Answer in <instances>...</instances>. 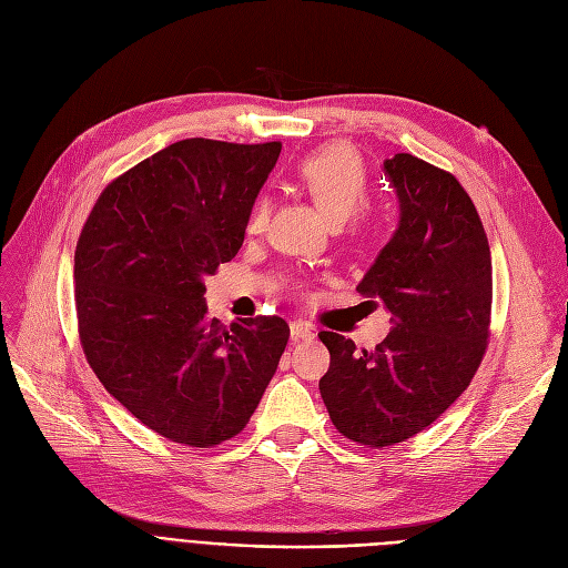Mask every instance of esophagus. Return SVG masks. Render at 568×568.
<instances>
[{"label": "esophagus", "instance_id": "1", "mask_svg": "<svg viewBox=\"0 0 568 568\" xmlns=\"http://www.w3.org/2000/svg\"><path fill=\"white\" fill-rule=\"evenodd\" d=\"M291 337L293 339H312L314 337V328L303 324V322H291Z\"/></svg>", "mask_w": 568, "mask_h": 568}]
</instances>
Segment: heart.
<instances>
[{"mask_svg": "<svg viewBox=\"0 0 568 568\" xmlns=\"http://www.w3.org/2000/svg\"><path fill=\"white\" fill-rule=\"evenodd\" d=\"M296 181L305 189V193L314 200V205L322 210V214L333 221H347L368 195V172L363 163L361 153L343 142L326 144L322 149L312 151L298 161ZM267 221V200L258 195L246 210L244 231L246 233H261ZM352 233L358 237H366L373 233V223L366 216H356L352 223Z\"/></svg>", "mask_w": 568, "mask_h": 568, "instance_id": "1", "label": "heart"}]
</instances>
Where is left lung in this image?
Masks as SVG:
<instances>
[{"label":"left lung","mask_w":568,"mask_h":568,"mask_svg":"<svg viewBox=\"0 0 568 568\" xmlns=\"http://www.w3.org/2000/svg\"><path fill=\"white\" fill-rule=\"evenodd\" d=\"M400 205L394 237L356 291L392 312L375 349L322 331L331 368L320 392L345 438L373 449L417 436L470 384L487 349L491 254L455 174L410 153L384 161Z\"/></svg>","instance_id":"8db88e82"}]
</instances>
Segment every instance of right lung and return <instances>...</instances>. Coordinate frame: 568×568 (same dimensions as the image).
Returning a JSON list of instances; mask_svg holds the SVG:
<instances>
[{
  "instance_id": "add662e5",
  "label": "right lung",
  "mask_w": 568,
  "mask_h": 568,
  "mask_svg": "<svg viewBox=\"0 0 568 568\" xmlns=\"http://www.w3.org/2000/svg\"><path fill=\"white\" fill-rule=\"evenodd\" d=\"M282 142L181 140L98 197L74 254L79 337L128 413L172 443L214 447L248 424L288 343L282 316L225 328L205 277L244 242Z\"/></svg>"
}]
</instances>
